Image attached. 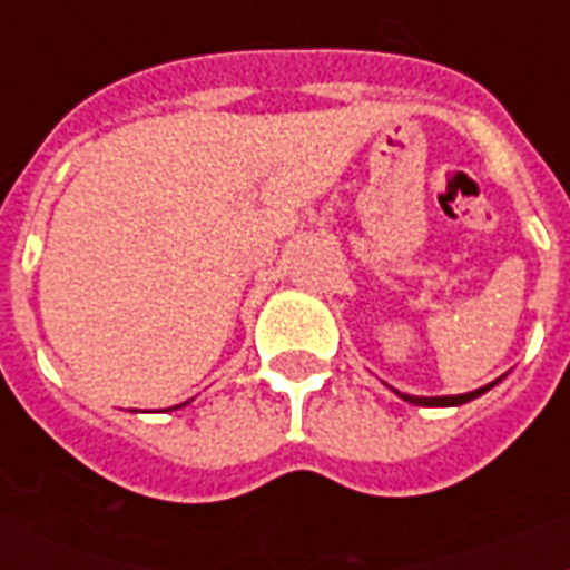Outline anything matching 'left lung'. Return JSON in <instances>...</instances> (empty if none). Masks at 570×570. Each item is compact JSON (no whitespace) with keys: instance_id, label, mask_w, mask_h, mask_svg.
I'll use <instances>...</instances> for the list:
<instances>
[{"instance_id":"8db88e82","label":"left lung","mask_w":570,"mask_h":570,"mask_svg":"<svg viewBox=\"0 0 570 570\" xmlns=\"http://www.w3.org/2000/svg\"><path fill=\"white\" fill-rule=\"evenodd\" d=\"M500 381V379H497ZM497 381H491V384H485V387L479 390H470V393H459V396H411V393H399V390H393L399 399H405V402H411V405H423V407H455V405H464V402H473L476 396H482V393H488V390L494 387Z\"/></svg>"}]
</instances>
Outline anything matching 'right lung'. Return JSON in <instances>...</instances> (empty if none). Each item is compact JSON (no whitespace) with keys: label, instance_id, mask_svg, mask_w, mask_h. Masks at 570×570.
I'll return each instance as SVG.
<instances>
[{"label":"right lung","instance_id":"add662e5","mask_svg":"<svg viewBox=\"0 0 570 570\" xmlns=\"http://www.w3.org/2000/svg\"><path fill=\"white\" fill-rule=\"evenodd\" d=\"M183 405H186V402H183ZM183 405H174V407H183Z\"/></svg>","mask_w":570,"mask_h":570}]
</instances>
